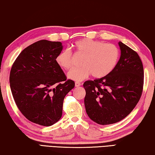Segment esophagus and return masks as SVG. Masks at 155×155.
I'll list each match as a JSON object with an SVG mask.
<instances>
[{
    "label": "esophagus",
    "instance_id": "esophagus-1",
    "mask_svg": "<svg viewBox=\"0 0 155 155\" xmlns=\"http://www.w3.org/2000/svg\"><path fill=\"white\" fill-rule=\"evenodd\" d=\"M75 86H76V87H79V86H81V84L80 82H76L75 83Z\"/></svg>",
    "mask_w": 155,
    "mask_h": 155
}]
</instances>
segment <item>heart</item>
Wrapping results in <instances>:
<instances>
[{
  "mask_svg": "<svg viewBox=\"0 0 155 155\" xmlns=\"http://www.w3.org/2000/svg\"><path fill=\"white\" fill-rule=\"evenodd\" d=\"M71 46L75 54L82 56V66L73 68L68 73V78L75 81H82L91 74L96 78L105 77L114 69L120 55L115 45L86 38L76 41ZM56 62L62 69H71L73 64L71 51L61 50L56 56Z\"/></svg>",
  "mask_w": 155,
  "mask_h": 155,
  "instance_id": "1",
  "label": "heart"
}]
</instances>
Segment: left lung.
Wrapping results in <instances>:
<instances>
[{
    "label": "left lung",
    "mask_w": 155,
    "mask_h": 155,
    "mask_svg": "<svg viewBox=\"0 0 155 155\" xmlns=\"http://www.w3.org/2000/svg\"><path fill=\"white\" fill-rule=\"evenodd\" d=\"M120 57L111 73L84 83L86 113L96 123L106 125L120 121L134 109L142 96L143 68L136 51L118 42Z\"/></svg>",
    "instance_id": "8db88e82"
}]
</instances>
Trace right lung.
<instances>
[{
  "mask_svg": "<svg viewBox=\"0 0 155 155\" xmlns=\"http://www.w3.org/2000/svg\"><path fill=\"white\" fill-rule=\"evenodd\" d=\"M62 50L61 42L40 40L21 51L11 69V91L18 109L42 126L61 119L64 97L75 86L56 62Z\"/></svg>",
  "mask_w": 155,
  "mask_h": 155,
  "instance_id": "1",
  "label": "right lung"
}]
</instances>
